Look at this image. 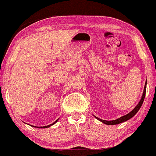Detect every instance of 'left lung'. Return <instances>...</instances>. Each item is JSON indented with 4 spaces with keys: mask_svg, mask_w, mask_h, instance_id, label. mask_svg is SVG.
Returning <instances> with one entry per match:
<instances>
[{
    "mask_svg": "<svg viewBox=\"0 0 156 156\" xmlns=\"http://www.w3.org/2000/svg\"><path fill=\"white\" fill-rule=\"evenodd\" d=\"M146 83H147V82H146V84H145L144 94H143L141 99H140V101H139V103L138 104V105L136 106V107L134 108L132 110L131 112L129 113V114L125 115V116H121V117H120V118H119L118 119H116V120H113V121H105V120H102V119H101L97 118V117H96V118H97L98 120H99L100 121H101V122H103L104 123H105V124H107V125H116V124H119V123L124 122V121L129 120V119L132 118V117H133L134 115H136V113L138 112V110L140 109V108L141 107L143 103H144V99H145V96H146Z\"/></svg>",
    "mask_w": 156,
    "mask_h": 156,
    "instance_id": "obj_1",
    "label": "left lung"
}]
</instances>
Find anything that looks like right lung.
<instances>
[{"mask_svg":"<svg viewBox=\"0 0 156 156\" xmlns=\"http://www.w3.org/2000/svg\"><path fill=\"white\" fill-rule=\"evenodd\" d=\"M57 121H58V119H57V121H55L54 123H52V124H50V125H49V126H41V127H40V128H48V127H50V126H52V125H53V124H55V123H56Z\"/></svg>","mask_w":156,"mask_h":156,"instance_id":"right-lung-1","label":"right lung"}]
</instances>
